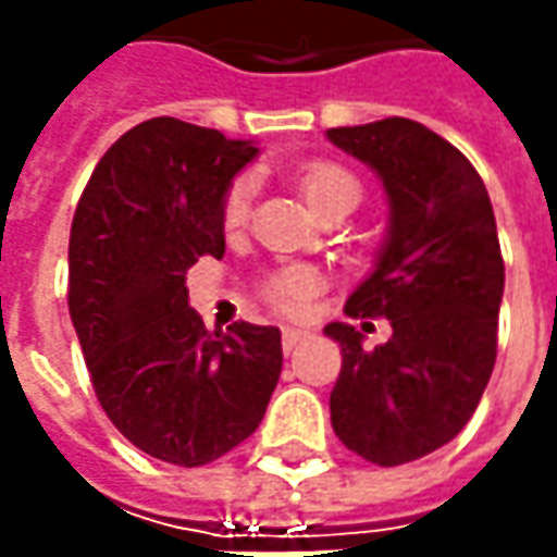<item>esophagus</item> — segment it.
<instances>
[{"label": "esophagus", "mask_w": 557, "mask_h": 557, "mask_svg": "<svg viewBox=\"0 0 557 557\" xmlns=\"http://www.w3.org/2000/svg\"><path fill=\"white\" fill-rule=\"evenodd\" d=\"M304 337H307V332H304V329H290L288 325V329L282 332V350H285V354H290V350H294V347H297Z\"/></svg>", "instance_id": "obj_1"}]
</instances>
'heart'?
Returning a JSON list of instances; mask_svg holds the SVG:
<instances>
[{"label": "heart", "mask_w": 557, "mask_h": 557, "mask_svg": "<svg viewBox=\"0 0 557 557\" xmlns=\"http://www.w3.org/2000/svg\"><path fill=\"white\" fill-rule=\"evenodd\" d=\"M297 183H300V191H304V198H307V203H310L315 213L325 210L337 198H359V183H356L344 166H337V163H310V166L300 170ZM250 203H253V176H238L232 183V188L225 191V228L245 225L247 216H250ZM315 290H319V275L312 269L294 267L269 278L267 297L278 310L300 312L304 304L310 300Z\"/></svg>", "instance_id": "obj_1"}]
</instances>
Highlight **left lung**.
Instances as JSON below:
<instances>
[{"label": "left lung", "instance_id": "8db88e82", "mask_svg": "<svg viewBox=\"0 0 557 557\" xmlns=\"http://www.w3.org/2000/svg\"><path fill=\"white\" fill-rule=\"evenodd\" d=\"M325 136L372 166L387 195V235L347 315H384L394 329L366 350L354 325H325L344 356L332 428L356 456L394 468L456 437L486 391L505 288L496 216L468 158L416 120Z\"/></svg>", "mask_w": 557, "mask_h": 557}]
</instances>
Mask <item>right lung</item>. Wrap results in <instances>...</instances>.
Here are the masks:
<instances>
[{
	"mask_svg": "<svg viewBox=\"0 0 557 557\" xmlns=\"http://www.w3.org/2000/svg\"><path fill=\"white\" fill-rule=\"evenodd\" d=\"M260 154L220 129L154 117L92 170L71 225L67 307L98 403L154 459L198 468L247 440L282 374V332H207L185 272L223 257V201Z\"/></svg>",
	"mask_w": 557,
	"mask_h": 557,
	"instance_id": "obj_1",
	"label": "right lung"
}]
</instances>
